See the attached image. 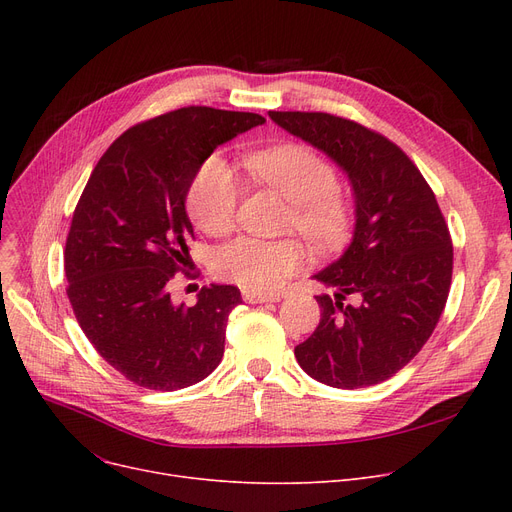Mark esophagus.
Segmentation results:
<instances>
[{
    "label": "esophagus",
    "instance_id": "1",
    "mask_svg": "<svg viewBox=\"0 0 512 512\" xmlns=\"http://www.w3.org/2000/svg\"><path fill=\"white\" fill-rule=\"evenodd\" d=\"M242 299L247 303H278L280 294H255V292H242Z\"/></svg>",
    "mask_w": 512,
    "mask_h": 512
}]
</instances>
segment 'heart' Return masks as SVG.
Masks as SVG:
<instances>
[{
  "instance_id": "obj_1",
  "label": "heart",
  "mask_w": 512,
  "mask_h": 512,
  "mask_svg": "<svg viewBox=\"0 0 512 512\" xmlns=\"http://www.w3.org/2000/svg\"><path fill=\"white\" fill-rule=\"evenodd\" d=\"M249 174L292 203L290 224L313 247L334 249L351 230L353 211L334 186L336 176L326 159L305 145H276L245 157ZM240 186L232 168L218 155L205 159L188 188V213L207 234L232 230ZM305 251L294 240L242 236L215 255V276L245 292L267 294L303 270Z\"/></svg>"
}]
</instances>
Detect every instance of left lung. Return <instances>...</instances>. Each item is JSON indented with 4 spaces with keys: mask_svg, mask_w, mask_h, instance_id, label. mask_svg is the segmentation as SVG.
<instances>
[{
    "mask_svg": "<svg viewBox=\"0 0 512 512\" xmlns=\"http://www.w3.org/2000/svg\"><path fill=\"white\" fill-rule=\"evenodd\" d=\"M270 118L346 174L355 199L351 245L313 278L315 332L294 348L313 380L342 390L380 384L432 336L452 280V242L436 195L400 147L353 120L321 112ZM348 293L358 297L344 306Z\"/></svg>",
    "mask_w": 512,
    "mask_h": 512,
    "instance_id": "1",
    "label": "left lung"
}]
</instances>
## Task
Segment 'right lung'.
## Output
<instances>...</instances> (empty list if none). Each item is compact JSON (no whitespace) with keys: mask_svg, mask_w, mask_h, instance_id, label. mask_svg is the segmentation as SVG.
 Segmentation results:
<instances>
[{"mask_svg":"<svg viewBox=\"0 0 512 512\" xmlns=\"http://www.w3.org/2000/svg\"><path fill=\"white\" fill-rule=\"evenodd\" d=\"M263 122L201 105L157 116L112 143L80 195L64 253L68 299L95 351L137 386H193L224 357L240 290L203 286L184 307L172 303L168 286L195 236L186 195L197 170Z\"/></svg>","mask_w":512,"mask_h":512,"instance_id":"obj_1","label":"right lung"}]
</instances>
